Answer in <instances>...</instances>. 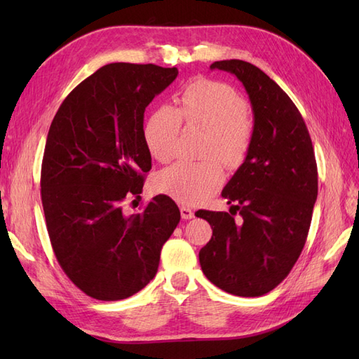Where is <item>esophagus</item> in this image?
<instances>
[{"mask_svg": "<svg viewBox=\"0 0 359 359\" xmlns=\"http://www.w3.org/2000/svg\"><path fill=\"white\" fill-rule=\"evenodd\" d=\"M180 211H181V217H182L184 220H190V219H193V217H194V212L189 208V206H181Z\"/></svg>", "mask_w": 359, "mask_h": 359, "instance_id": "esophagus-1", "label": "esophagus"}]
</instances>
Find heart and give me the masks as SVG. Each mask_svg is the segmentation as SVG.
<instances>
[{"label":"heart","mask_w":359,"mask_h":359,"mask_svg":"<svg viewBox=\"0 0 359 359\" xmlns=\"http://www.w3.org/2000/svg\"><path fill=\"white\" fill-rule=\"evenodd\" d=\"M244 97L231 85L198 78L182 90L178 107L160 106L145 127V142L151 156L168 163L178 154L182 121L208 132L206 157H217L227 168L244 161L253 137ZM222 168L217 160L181 161L163 170L154 181L158 193L184 205L199 203L219 187Z\"/></svg>","instance_id":"heart-1"}]
</instances>
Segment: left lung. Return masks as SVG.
Instances as JSON below:
<instances>
[{"label":"left lung","instance_id":"left-lung-1","mask_svg":"<svg viewBox=\"0 0 359 359\" xmlns=\"http://www.w3.org/2000/svg\"><path fill=\"white\" fill-rule=\"evenodd\" d=\"M211 69L243 82L255 126L247 157L222 191L233 203L231 212H196L212 227L199 262L222 290L260 297L287 277L306 244L318 198V165L298 107L268 74L241 60L215 61Z\"/></svg>","mask_w":359,"mask_h":359}]
</instances>
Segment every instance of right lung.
Masks as SVG:
<instances>
[{"label":"right lung","instance_id":"right-lung-1","mask_svg":"<svg viewBox=\"0 0 359 359\" xmlns=\"http://www.w3.org/2000/svg\"><path fill=\"white\" fill-rule=\"evenodd\" d=\"M178 69L112 62L64 99L41 161V203L53 253L86 295L118 301L154 278L160 252L180 223L177 203L153 198L127 215L142 193L151 154L144 112L175 81Z\"/></svg>","mask_w":359,"mask_h":359}]
</instances>
